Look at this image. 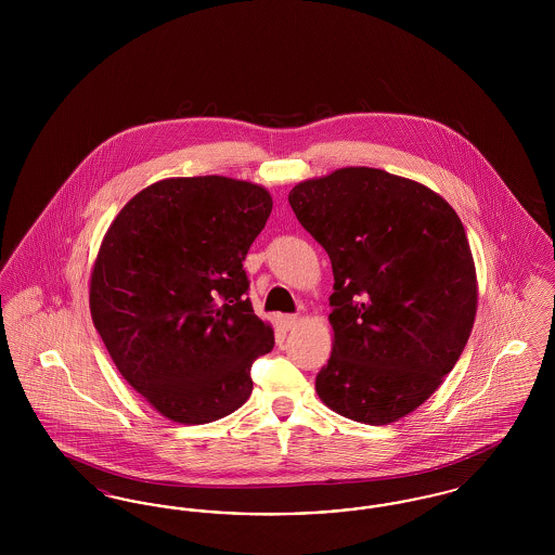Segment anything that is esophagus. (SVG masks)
I'll return each mask as SVG.
<instances>
[{"label": "esophagus", "instance_id": "obj_1", "mask_svg": "<svg viewBox=\"0 0 555 555\" xmlns=\"http://www.w3.org/2000/svg\"><path fill=\"white\" fill-rule=\"evenodd\" d=\"M279 320H281V326H283L285 331H289V328H293V326L299 322V318L297 317H281Z\"/></svg>", "mask_w": 555, "mask_h": 555}]
</instances>
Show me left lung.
<instances>
[{"instance_id": "obj_1", "label": "left lung", "mask_w": 555, "mask_h": 555, "mask_svg": "<svg viewBox=\"0 0 555 555\" xmlns=\"http://www.w3.org/2000/svg\"><path fill=\"white\" fill-rule=\"evenodd\" d=\"M289 204L335 276L318 397L356 423H397L441 387L475 326L462 220L433 189L369 166L306 179Z\"/></svg>"}]
</instances>
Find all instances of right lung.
Segmentation results:
<instances>
[{"instance_id": "right-lung-1", "label": "right lung", "mask_w": 555, "mask_h": 555, "mask_svg": "<svg viewBox=\"0 0 555 555\" xmlns=\"http://www.w3.org/2000/svg\"><path fill=\"white\" fill-rule=\"evenodd\" d=\"M270 211L266 186L172 177L141 189L107 227L91 318L122 378L172 423L233 414L251 396V364L274 347L243 270Z\"/></svg>"}]
</instances>
